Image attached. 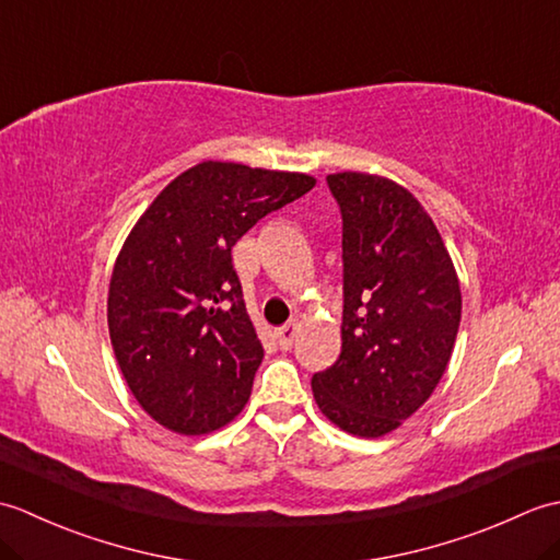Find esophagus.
I'll use <instances>...</instances> for the list:
<instances>
[{"mask_svg":"<svg viewBox=\"0 0 560 560\" xmlns=\"http://www.w3.org/2000/svg\"><path fill=\"white\" fill-rule=\"evenodd\" d=\"M295 331H299V323H295V319H293V323H287V325L277 329V341H279V347L283 351H289L293 347Z\"/></svg>","mask_w":560,"mask_h":560,"instance_id":"1","label":"esophagus"}]
</instances>
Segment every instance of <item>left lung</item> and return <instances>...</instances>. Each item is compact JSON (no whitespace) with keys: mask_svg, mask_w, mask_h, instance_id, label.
I'll return each mask as SVG.
<instances>
[{"mask_svg":"<svg viewBox=\"0 0 560 560\" xmlns=\"http://www.w3.org/2000/svg\"><path fill=\"white\" fill-rule=\"evenodd\" d=\"M341 211V353L313 375L319 411L380 438L433 395L455 347L462 293L433 219L409 189L368 173L327 175Z\"/></svg>","mask_w":560,"mask_h":560,"instance_id":"left-lung-1","label":"left lung"}]
</instances>
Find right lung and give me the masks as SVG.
<instances>
[{
    "label": "right lung",
    "mask_w": 560,
    "mask_h": 560,
    "mask_svg": "<svg viewBox=\"0 0 560 560\" xmlns=\"http://www.w3.org/2000/svg\"><path fill=\"white\" fill-rule=\"evenodd\" d=\"M315 177L205 161L151 201L117 255L108 329L117 365L153 421L205 435L249 399L265 349L231 249Z\"/></svg>",
    "instance_id": "obj_1"
}]
</instances>
